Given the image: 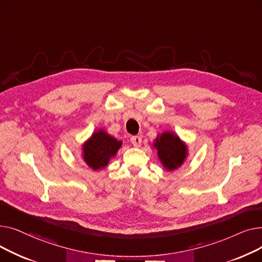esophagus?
Wrapping results in <instances>:
<instances>
[{"label":"esophagus","mask_w":262,"mask_h":262,"mask_svg":"<svg viewBox=\"0 0 262 262\" xmlns=\"http://www.w3.org/2000/svg\"><path fill=\"white\" fill-rule=\"evenodd\" d=\"M130 142L135 147H139L142 143V139H141V137H139V136H133L130 138Z\"/></svg>","instance_id":"34e87169"}]
</instances>
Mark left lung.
I'll return each mask as SVG.
<instances>
[{"label": "left lung", "mask_w": 262, "mask_h": 262, "mask_svg": "<svg viewBox=\"0 0 262 262\" xmlns=\"http://www.w3.org/2000/svg\"><path fill=\"white\" fill-rule=\"evenodd\" d=\"M158 158L169 171L180 168L187 157V146L173 133H163L155 140Z\"/></svg>", "instance_id": "obj_1"}]
</instances>
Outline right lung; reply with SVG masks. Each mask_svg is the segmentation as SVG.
<instances>
[{
	"label": "right lung",
	"mask_w": 262,
	"mask_h": 262,
	"mask_svg": "<svg viewBox=\"0 0 262 262\" xmlns=\"http://www.w3.org/2000/svg\"><path fill=\"white\" fill-rule=\"evenodd\" d=\"M121 145V141L109 136L106 132H95L82 146V158L91 169H104L109 159L117 154Z\"/></svg>",
	"instance_id": "1"
}]
</instances>
